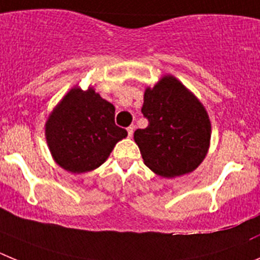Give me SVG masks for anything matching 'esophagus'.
Segmentation results:
<instances>
[{
  "mask_svg": "<svg viewBox=\"0 0 260 260\" xmlns=\"http://www.w3.org/2000/svg\"><path fill=\"white\" fill-rule=\"evenodd\" d=\"M133 131H135V127H133V125H131V127L127 128V132H128V136H129V137H132Z\"/></svg>",
  "mask_w": 260,
  "mask_h": 260,
  "instance_id": "1",
  "label": "esophagus"
}]
</instances>
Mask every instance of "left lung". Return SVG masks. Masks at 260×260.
<instances>
[{
	"instance_id": "1",
	"label": "left lung",
	"mask_w": 260,
	"mask_h": 260,
	"mask_svg": "<svg viewBox=\"0 0 260 260\" xmlns=\"http://www.w3.org/2000/svg\"><path fill=\"white\" fill-rule=\"evenodd\" d=\"M141 113L149 120L135 131L144 163L163 177L181 176L205 159L211 139V123L205 106L172 75L146 88Z\"/></svg>"
}]
</instances>
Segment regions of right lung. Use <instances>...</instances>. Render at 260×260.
Returning a JSON list of instances; mask_svg holds the SVG:
<instances>
[{
    "label": "right lung",
    "mask_w": 260,
    "mask_h": 260,
    "mask_svg": "<svg viewBox=\"0 0 260 260\" xmlns=\"http://www.w3.org/2000/svg\"><path fill=\"white\" fill-rule=\"evenodd\" d=\"M115 107L93 88H72L45 123L49 150L57 165L72 174L93 171L105 163L127 131L114 120Z\"/></svg>",
    "instance_id": "1"
}]
</instances>
